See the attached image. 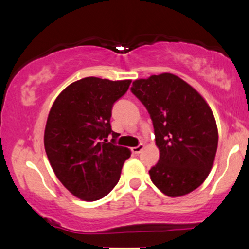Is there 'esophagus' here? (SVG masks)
I'll return each mask as SVG.
<instances>
[{
	"mask_svg": "<svg viewBox=\"0 0 249 249\" xmlns=\"http://www.w3.org/2000/svg\"><path fill=\"white\" fill-rule=\"evenodd\" d=\"M142 149H143V143H139V145L136 146V147L131 148V151H132L133 154H139Z\"/></svg>",
	"mask_w": 249,
	"mask_h": 249,
	"instance_id": "obj_1",
	"label": "esophagus"
}]
</instances>
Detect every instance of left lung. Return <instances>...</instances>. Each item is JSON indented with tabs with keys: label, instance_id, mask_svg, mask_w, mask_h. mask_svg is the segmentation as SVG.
Here are the masks:
<instances>
[{
	"label": "left lung",
	"instance_id": "8db88e82",
	"mask_svg": "<svg viewBox=\"0 0 249 249\" xmlns=\"http://www.w3.org/2000/svg\"><path fill=\"white\" fill-rule=\"evenodd\" d=\"M131 91L151 116L160 151L149 169L152 182L170 197L191 193L208 178L217 152L210 107L193 87L169 73L136 80Z\"/></svg>",
	"mask_w": 249,
	"mask_h": 249
}]
</instances>
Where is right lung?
Returning <instances> with one entry per match:
<instances>
[{"label":"right lung","mask_w":249,"mask_h":249,"mask_svg":"<svg viewBox=\"0 0 249 249\" xmlns=\"http://www.w3.org/2000/svg\"><path fill=\"white\" fill-rule=\"evenodd\" d=\"M130 85L131 80L85 77L68 86L51 107L45 151L59 181L81 199L107 196L130 158V149L117 146L118 133L110 124L113 104Z\"/></svg>","instance_id":"add662e5"}]
</instances>
